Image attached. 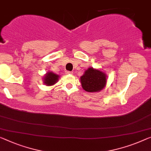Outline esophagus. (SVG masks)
Instances as JSON below:
<instances>
[{
    "label": "esophagus",
    "mask_w": 151,
    "mask_h": 151,
    "mask_svg": "<svg viewBox=\"0 0 151 151\" xmlns=\"http://www.w3.org/2000/svg\"><path fill=\"white\" fill-rule=\"evenodd\" d=\"M65 73L67 74H71V73H72V72H71V71H66Z\"/></svg>",
    "instance_id": "esophagus-1"
}]
</instances>
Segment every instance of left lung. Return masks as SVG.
<instances>
[{
  "label": "left lung",
  "mask_w": 151,
  "mask_h": 151,
  "mask_svg": "<svg viewBox=\"0 0 151 151\" xmlns=\"http://www.w3.org/2000/svg\"><path fill=\"white\" fill-rule=\"evenodd\" d=\"M83 89L87 92H99L106 84V75L102 71L90 68L80 78Z\"/></svg>",
  "instance_id": "obj_1"
}]
</instances>
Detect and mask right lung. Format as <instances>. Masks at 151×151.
I'll list each match as a JSON object with an SVG mask.
<instances>
[{"label": "right lung", "instance_id": "add662e5", "mask_svg": "<svg viewBox=\"0 0 151 151\" xmlns=\"http://www.w3.org/2000/svg\"><path fill=\"white\" fill-rule=\"evenodd\" d=\"M59 77V76L57 75V74L52 72H48L45 76V78H44L45 81L44 82L47 86H51L55 84L57 82Z\"/></svg>", "mask_w": 151, "mask_h": 151}]
</instances>
